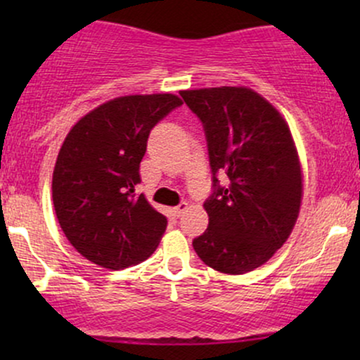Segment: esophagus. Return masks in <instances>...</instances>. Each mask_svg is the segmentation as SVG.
Returning a JSON list of instances; mask_svg holds the SVG:
<instances>
[{"instance_id": "34e87169", "label": "esophagus", "mask_w": 360, "mask_h": 360, "mask_svg": "<svg viewBox=\"0 0 360 360\" xmlns=\"http://www.w3.org/2000/svg\"><path fill=\"white\" fill-rule=\"evenodd\" d=\"M186 210H188V203L183 201V203H179L177 206H174V208H172V213H174V217H181V214H183Z\"/></svg>"}]
</instances>
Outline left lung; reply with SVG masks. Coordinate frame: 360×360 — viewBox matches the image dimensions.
Segmentation results:
<instances>
[{
	"mask_svg": "<svg viewBox=\"0 0 360 360\" xmlns=\"http://www.w3.org/2000/svg\"><path fill=\"white\" fill-rule=\"evenodd\" d=\"M201 120L213 193L205 201L208 229L193 240L206 266L245 274L283 247L298 220L303 183L286 120L249 88L181 91ZM227 174L220 186L217 172Z\"/></svg>",
	"mask_w": 360,
	"mask_h": 360,
	"instance_id": "1",
	"label": "left lung"
}]
</instances>
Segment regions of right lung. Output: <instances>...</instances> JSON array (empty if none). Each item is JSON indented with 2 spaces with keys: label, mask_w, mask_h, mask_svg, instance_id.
Here are the masks:
<instances>
[{
  "label": "right lung",
  "mask_w": 360,
  "mask_h": 360,
  "mask_svg": "<svg viewBox=\"0 0 360 360\" xmlns=\"http://www.w3.org/2000/svg\"><path fill=\"white\" fill-rule=\"evenodd\" d=\"M181 105L169 93L120 96L71 128L53 167L52 200L62 232L82 257L118 271L157 249L167 218L135 188L148 134Z\"/></svg>",
  "instance_id": "1"
}]
</instances>
